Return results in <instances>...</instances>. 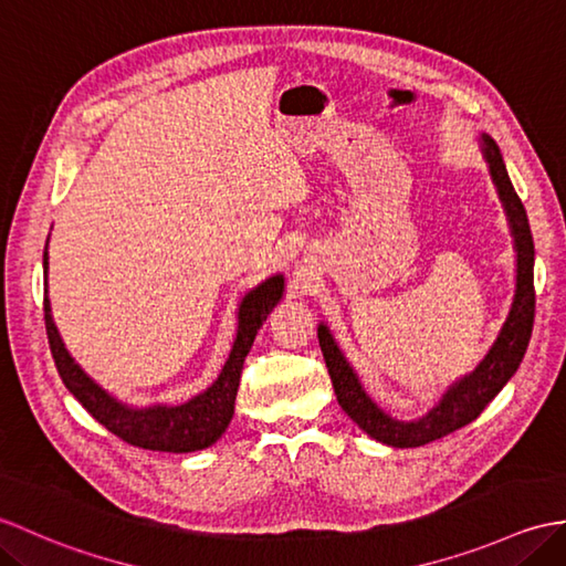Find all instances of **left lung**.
<instances>
[{
    "instance_id": "left-lung-1",
    "label": "left lung",
    "mask_w": 566,
    "mask_h": 566,
    "mask_svg": "<svg viewBox=\"0 0 566 566\" xmlns=\"http://www.w3.org/2000/svg\"><path fill=\"white\" fill-rule=\"evenodd\" d=\"M482 154L490 164V174L496 186L499 200L504 205L511 235H514L516 294L502 331H499L490 352L484 354V359L475 366V371H470L468 376L451 384L449 390L441 396V400L433 405L424 417L415 419V422H400V419L380 410V407L366 396V390L359 384V376L354 374L349 361L345 359V354L339 352L331 331H327V325H318V343L339 407H343L352 422H357L359 429L369 433L371 439L396 446V449H415V446L437 441L446 437V433L470 424L472 419H478L484 407L496 398V392L506 386V380L516 374L533 333L535 248L531 223L528 217H525L521 197L516 195L514 186H511L502 151H499L494 139L488 135H482Z\"/></svg>"
}]
</instances>
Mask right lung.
I'll use <instances>...</instances> for the list:
<instances>
[{
  "label": "right lung",
  "mask_w": 566,
  "mask_h": 566,
  "mask_svg": "<svg viewBox=\"0 0 566 566\" xmlns=\"http://www.w3.org/2000/svg\"><path fill=\"white\" fill-rule=\"evenodd\" d=\"M43 272H45V331L52 359L60 371L62 384L67 386L72 396L86 407V412L101 422L117 439H123L129 446L147 451H164V453H192L202 451L212 446L223 431H227L235 392H239V380L243 371V361L248 352L253 347V339L262 323L268 321L270 311L280 304L284 294V277L274 274L251 289L239 306V331L227 364H223L221 374L200 396L190 398L188 402L168 407V405H154V407H129L120 400L108 396L96 380H91L82 366H78L72 354L64 347L62 337L52 321L50 313V298H48V245L43 253Z\"/></svg>",
  "instance_id": "right-lung-1"
}]
</instances>
